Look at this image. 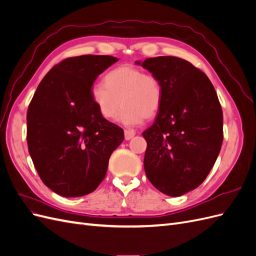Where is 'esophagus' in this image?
I'll use <instances>...</instances> for the list:
<instances>
[{
	"mask_svg": "<svg viewBox=\"0 0 256 256\" xmlns=\"http://www.w3.org/2000/svg\"><path fill=\"white\" fill-rule=\"evenodd\" d=\"M136 136V132L132 130H125V140L129 141Z\"/></svg>",
	"mask_w": 256,
	"mask_h": 256,
	"instance_id": "1",
	"label": "esophagus"
}]
</instances>
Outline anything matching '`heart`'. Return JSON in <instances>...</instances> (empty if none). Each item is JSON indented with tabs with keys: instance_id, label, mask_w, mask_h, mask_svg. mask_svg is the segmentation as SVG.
I'll return each mask as SVG.
<instances>
[{
	"instance_id": "heart-1",
	"label": "heart",
	"mask_w": 256,
	"mask_h": 256,
	"mask_svg": "<svg viewBox=\"0 0 256 256\" xmlns=\"http://www.w3.org/2000/svg\"><path fill=\"white\" fill-rule=\"evenodd\" d=\"M104 83L95 84L90 90L92 104L102 118H113L124 106L118 122L134 127L141 125L144 118H152L157 114L162 90L156 76L124 65L106 74Z\"/></svg>"
}]
</instances>
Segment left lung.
I'll list each match as a JSON object with an SVG mask.
<instances>
[{
  "mask_svg": "<svg viewBox=\"0 0 256 256\" xmlns=\"http://www.w3.org/2000/svg\"><path fill=\"white\" fill-rule=\"evenodd\" d=\"M161 85L156 120L142 134L144 170L162 193L180 196L210 172L223 141V114L214 85L189 62L175 56L136 60Z\"/></svg>",
  "mask_w": 256,
  "mask_h": 256,
  "instance_id": "left-lung-1",
  "label": "left lung"
}]
</instances>
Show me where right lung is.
I'll return each instance as SVG.
<instances>
[{"instance_id": "1", "label": "right lung", "mask_w": 256, "mask_h": 256, "mask_svg": "<svg viewBox=\"0 0 256 256\" xmlns=\"http://www.w3.org/2000/svg\"><path fill=\"white\" fill-rule=\"evenodd\" d=\"M118 60L69 58L44 76L26 115L28 146L44 184L64 198L94 191L104 180L124 131L99 114L90 96L97 76Z\"/></svg>"}]
</instances>
